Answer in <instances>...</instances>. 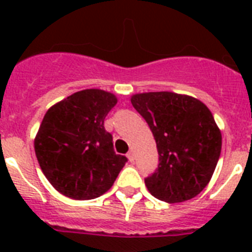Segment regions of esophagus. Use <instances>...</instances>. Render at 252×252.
Returning <instances> with one entry per match:
<instances>
[{
    "label": "esophagus",
    "instance_id": "1",
    "mask_svg": "<svg viewBox=\"0 0 252 252\" xmlns=\"http://www.w3.org/2000/svg\"><path fill=\"white\" fill-rule=\"evenodd\" d=\"M126 157H128L129 162H133L134 161V152H133V150H130V152H128V154H126Z\"/></svg>",
    "mask_w": 252,
    "mask_h": 252
}]
</instances>
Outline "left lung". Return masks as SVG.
Here are the masks:
<instances>
[{
	"label": "left lung",
	"mask_w": 252,
	"mask_h": 252,
	"mask_svg": "<svg viewBox=\"0 0 252 252\" xmlns=\"http://www.w3.org/2000/svg\"><path fill=\"white\" fill-rule=\"evenodd\" d=\"M157 144L158 168L145 179L154 197L182 203L207 187L221 154L222 137L203 102L170 91L142 93L130 98Z\"/></svg>",
	"instance_id": "left-lung-1"
}]
</instances>
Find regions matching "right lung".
Wrapping results in <instances>:
<instances>
[{"label":"right lung","mask_w":252,"mask_h":252,"mask_svg":"<svg viewBox=\"0 0 252 252\" xmlns=\"http://www.w3.org/2000/svg\"><path fill=\"white\" fill-rule=\"evenodd\" d=\"M118 103L111 93L87 89L69 95L47 111L35 137V154L49 183L74 200L106 193L124 167L104 119Z\"/></svg>","instance_id":"obj_1"}]
</instances>
